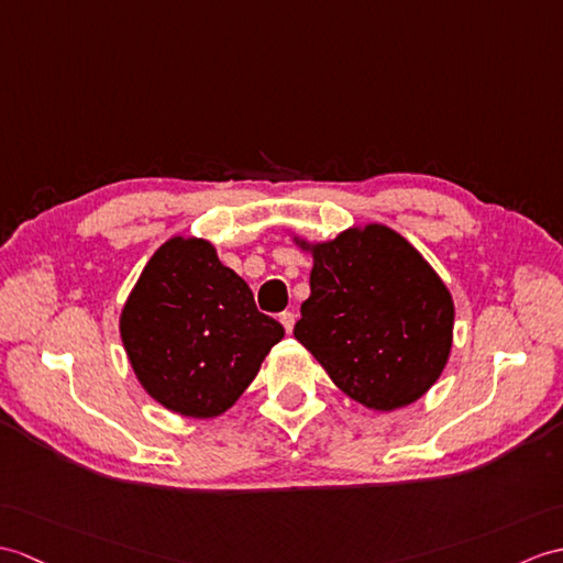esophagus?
I'll return each instance as SVG.
<instances>
[{
    "label": "esophagus",
    "mask_w": 563,
    "mask_h": 563,
    "mask_svg": "<svg viewBox=\"0 0 563 563\" xmlns=\"http://www.w3.org/2000/svg\"><path fill=\"white\" fill-rule=\"evenodd\" d=\"M280 323H283V329L287 333H292V329H295V313L292 311H283L280 313Z\"/></svg>",
    "instance_id": "1"
}]
</instances>
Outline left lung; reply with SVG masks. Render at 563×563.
<instances>
[{"label": "left lung", "mask_w": 563, "mask_h": 563, "mask_svg": "<svg viewBox=\"0 0 563 563\" xmlns=\"http://www.w3.org/2000/svg\"><path fill=\"white\" fill-rule=\"evenodd\" d=\"M311 256L297 341L372 410L422 398L446 367L453 338V299L434 268L384 225L345 230L313 244Z\"/></svg>", "instance_id": "obj_1"}]
</instances>
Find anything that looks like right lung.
<instances>
[{
    "mask_svg": "<svg viewBox=\"0 0 563 563\" xmlns=\"http://www.w3.org/2000/svg\"><path fill=\"white\" fill-rule=\"evenodd\" d=\"M148 396L187 417H216L254 382L285 329L256 309L206 240H167L143 268L120 319Z\"/></svg>",
    "mask_w": 563,
    "mask_h": 563,
    "instance_id": "obj_1",
    "label": "right lung"
}]
</instances>
